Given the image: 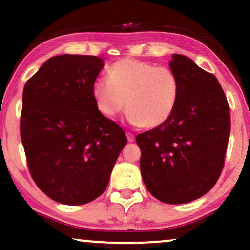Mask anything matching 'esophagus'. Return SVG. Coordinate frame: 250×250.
<instances>
[{"mask_svg": "<svg viewBox=\"0 0 250 250\" xmlns=\"http://www.w3.org/2000/svg\"><path fill=\"white\" fill-rule=\"evenodd\" d=\"M127 135V140H128V142H134L135 141V136L131 133H127L125 134Z\"/></svg>", "mask_w": 250, "mask_h": 250, "instance_id": "obj_1", "label": "esophagus"}]
</instances>
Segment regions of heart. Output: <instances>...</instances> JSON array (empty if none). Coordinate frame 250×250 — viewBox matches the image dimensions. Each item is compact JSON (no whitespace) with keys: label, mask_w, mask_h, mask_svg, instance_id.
I'll list each match as a JSON object with an SVG mask.
<instances>
[{"label":"heart","mask_w":250,"mask_h":250,"mask_svg":"<svg viewBox=\"0 0 250 250\" xmlns=\"http://www.w3.org/2000/svg\"><path fill=\"white\" fill-rule=\"evenodd\" d=\"M178 77L169 67L125 58L114 62L108 78L93 81L92 95L102 115L114 117L127 104V121L135 127L157 128L176 109L179 100Z\"/></svg>","instance_id":"b5f03b06"}]
</instances>
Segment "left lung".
<instances>
[{"instance_id":"left-lung-1","label":"left lung","mask_w":250,"mask_h":250,"mask_svg":"<svg viewBox=\"0 0 250 250\" xmlns=\"http://www.w3.org/2000/svg\"><path fill=\"white\" fill-rule=\"evenodd\" d=\"M180 93L167 122L138 134L141 173L148 191L165 204L206 194L220 176L230 133L229 106L220 83L193 60L172 55Z\"/></svg>"}]
</instances>
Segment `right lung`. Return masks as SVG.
<instances>
[{
	"label": "right lung",
	"instance_id": "obj_1",
	"mask_svg": "<svg viewBox=\"0 0 250 250\" xmlns=\"http://www.w3.org/2000/svg\"><path fill=\"white\" fill-rule=\"evenodd\" d=\"M104 60L95 56L50 58L23 89L21 138L37 186L64 205H83L106 190L127 137L99 112L93 81Z\"/></svg>",
	"mask_w": 250,
	"mask_h": 250
}]
</instances>
